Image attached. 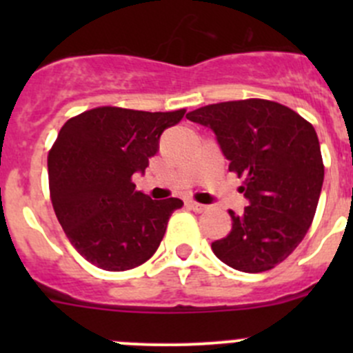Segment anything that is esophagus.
Returning <instances> with one entry per match:
<instances>
[{
  "instance_id": "esophagus-1",
  "label": "esophagus",
  "mask_w": 353,
  "mask_h": 353,
  "mask_svg": "<svg viewBox=\"0 0 353 353\" xmlns=\"http://www.w3.org/2000/svg\"><path fill=\"white\" fill-rule=\"evenodd\" d=\"M186 206L196 213H201L206 210V205H201V203H196V201H186Z\"/></svg>"
}]
</instances>
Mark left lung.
Masks as SVG:
<instances>
[{
  "label": "left lung",
  "instance_id": "left-lung-1",
  "mask_svg": "<svg viewBox=\"0 0 353 353\" xmlns=\"http://www.w3.org/2000/svg\"><path fill=\"white\" fill-rule=\"evenodd\" d=\"M186 117L212 128L249 201L241 215L229 210L232 229L212 243L213 252L239 272L275 268L304 239L318 208L325 165L314 128L265 99L210 104Z\"/></svg>",
  "mask_w": 353,
  "mask_h": 353
}]
</instances>
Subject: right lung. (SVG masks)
<instances>
[{
  "mask_svg": "<svg viewBox=\"0 0 353 353\" xmlns=\"http://www.w3.org/2000/svg\"><path fill=\"white\" fill-rule=\"evenodd\" d=\"M184 114L102 105L71 117L59 131L48 155L52 208L71 245L97 268L143 265L183 206L177 198L137 191L131 177L145 172L160 134Z\"/></svg>",
  "mask_w": 353,
  "mask_h": 353,
  "instance_id": "1",
  "label": "right lung"
}]
</instances>
